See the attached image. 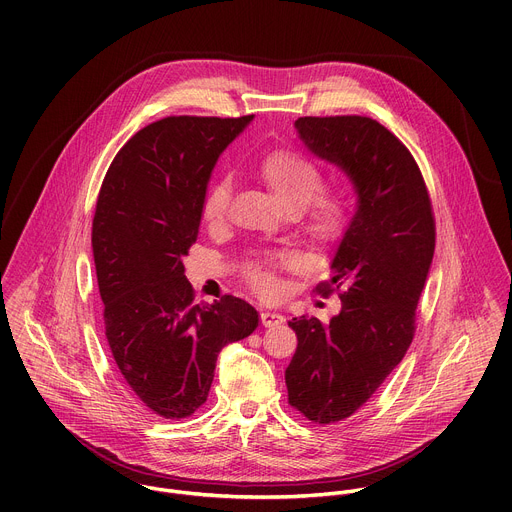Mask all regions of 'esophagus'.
Returning <instances> with one entry per match:
<instances>
[{
    "instance_id": "34e87169",
    "label": "esophagus",
    "mask_w": 512,
    "mask_h": 512,
    "mask_svg": "<svg viewBox=\"0 0 512 512\" xmlns=\"http://www.w3.org/2000/svg\"><path fill=\"white\" fill-rule=\"evenodd\" d=\"M269 316H271V318H273V314H265V318H269Z\"/></svg>"
}]
</instances>
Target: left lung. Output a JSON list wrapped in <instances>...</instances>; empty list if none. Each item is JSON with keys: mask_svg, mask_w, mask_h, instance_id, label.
<instances>
[{"mask_svg": "<svg viewBox=\"0 0 512 512\" xmlns=\"http://www.w3.org/2000/svg\"><path fill=\"white\" fill-rule=\"evenodd\" d=\"M233 125L196 115L145 125L111 162L95 206L107 342L135 395L166 419L204 405L218 352L259 326L257 310L218 285L194 291L182 265L212 168L239 135Z\"/></svg>", "mask_w": 512, "mask_h": 512, "instance_id": "left-lung-1", "label": "left lung"}]
</instances>
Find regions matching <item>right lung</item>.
Here are the masks:
<instances>
[{"instance_id": "add662e5", "label": "right lung", "mask_w": 512, "mask_h": 512, "mask_svg": "<svg viewBox=\"0 0 512 512\" xmlns=\"http://www.w3.org/2000/svg\"><path fill=\"white\" fill-rule=\"evenodd\" d=\"M296 127L314 156L344 172L356 198L334 275L316 287L336 302L289 322L298 348L285 371L287 401L310 421L334 423L367 403L403 360L435 223L419 166L379 121L302 117Z\"/></svg>"}]
</instances>
